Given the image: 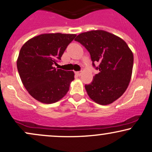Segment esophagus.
I'll list each match as a JSON object with an SVG mask.
<instances>
[{"label":"esophagus","mask_w":152,"mask_h":152,"mask_svg":"<svg viewBox=\"0 0 152 152\" xmlns=\"http://www.w3.org/2000/svg\"><path fill=\"white\" fill-rule=\"evenodd\" d=\"M75 74L76 75H78V76H81V74H82V71H76V72H75Z\"/></svg>","instance_id":"esophagus-1"}]
</instances>
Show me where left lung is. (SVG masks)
<instances>
[{
    "label": "left lung",
    "instance_id": "8db88e82",
    "mask_svg": "<svg viewBox=\"0 0 152 152\" xmlns=\"http://www.w3.org/2000/svg\"><path fill=\"white\" fill-rule=\"evenodd\" d=\"M90 53L93 66L99 73L85 88L96 103L109 105L118 99L128 87L134 56L127 43L119 37L104 30H91L75 39ZM95 63L99 64L96 67Z\"/></svg>",
    "mask_w": 152,
    "mask_h": 152
}]
</instances>
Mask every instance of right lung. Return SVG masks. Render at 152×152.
Wrapping results in <instances>:
<instances>
[{
	"label": "right lung",
	"instance_id": "1",
	"mask_svg": "<svg viewBox=\"0 0 152 152\" xmlns=\"http://www.w3.org/2000/svg\"><path fill=\"white\" fill-rule=\"evenodd\" d=\"M74 34L49 33L34 37L20 51L17 68L26 90L34 99L51 104L61 100L74 79V71L56 69Z\"/></svg>",
	"mask_w": 152,
	"mask_h": 152
}]
</instances>
